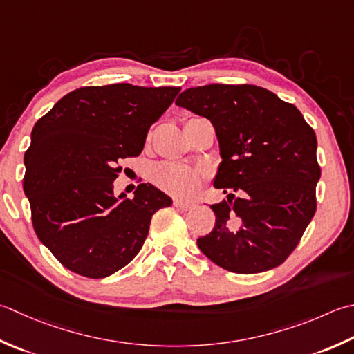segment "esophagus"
Wrapping results in <instances>:
<instances>
[{"instance_id": "esophagus-1", "label": "esophagus", "mask_w": 354, "mask_h": 354, "mask_svg": "<svg viewBox=\"0 0 354 354\" xmlns=\"http://www.w3.org/2000/svg\"><path fill=\"white\" fill-rule=\"evenodd\" d=\"M173 205L179 210H190L193 207V203H187V201H183V199H175L173 201Z\"/></svg>"}]
</instances>
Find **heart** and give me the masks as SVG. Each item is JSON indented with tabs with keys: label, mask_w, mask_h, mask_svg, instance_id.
<instances>
[{
	"label": "heart",
	"mask_w": 354,
	"mask_h": 354,
	"mask_svg": "<svg viewBox=\"0 0 354 354\" xmlns=\"http://www.w3.org/2000/svg\"><path fill=\"white\" fill-rule=\"evenodd\" d=\"M153 181L162 190L176 196H190L198 187L196 173L183 164L158 165L153 171Z\"/></svg>",
	"instance_id": "1"
}]
</instances>
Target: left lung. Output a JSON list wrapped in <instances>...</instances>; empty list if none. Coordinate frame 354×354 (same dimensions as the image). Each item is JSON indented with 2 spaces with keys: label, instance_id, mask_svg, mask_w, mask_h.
<instances>
[{
  "label": "left lung",
  "instance_id": "8db88e82",
  "mask_svg": "<svg viewBox=\"0 0 354 354\" xmlns=\"http://www.w3.org/2000/svg\"><path fill=\"white\" fill-rule=\"evenodd\" d=\"M176 106L212 122L223 159L213 187L227 199L210 205L216 224L196 241L199 250L233 273L281 266L316 212L313 129L293 104L250 84L187 88Z\"/></svg>",
  "mask_w": 354,
  "mask_h": 354
}]
</instances>
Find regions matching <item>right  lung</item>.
Segmentation results:
<instances>
[{
  "label": "right lung",
  "instance_id": "1",
  "mask_svg": "<svg viewBox=\"0 0 354 354\" xmlns=\"http://www.w3.org/2000/svg\"><path fill=\"white\" fill-rule=\"evenodd\" d=\"M179 87L110 84L81 87L35 124L24 153V193L39 241L62 266L107 278L135 258L150 219L171 198L140 184L115 196L122 158L142 151L147 131Z\"/></svg>",
  "mask_w": 354,
  "mask_h": 354
}]
</instances>
